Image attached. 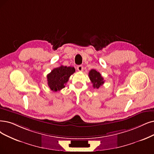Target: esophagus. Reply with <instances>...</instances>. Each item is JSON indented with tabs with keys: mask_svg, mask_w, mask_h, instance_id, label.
<instances>
[{
	"mask_svg": "<svg viewBox=\"0 0 154 154\" xmlns=\"http://www.w3.org/2000/svg\"><path fill=\"white\" fill-rule=\"evenodd\" d=\"M77 69H78V71H82L83 70V66H82V65L78 66H77Z\"/></svg>",
	"mask_w": 154,
	"mask_h": 154,
	"instance_id": "obj_1",
	"label": "esophagus"
}]
</instances>
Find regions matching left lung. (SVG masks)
Wrapping results in <instances>:
<instances>
[{
    "label": "left lung",
    "mask_w": 154,
    "mask_h": 154,
    "mask_svg": "<svg viewBox=\"0 0 154 154\" xmlns=\"http://www.w3.org/2000/svg\"><path fill=\"white\" fill-rule=\"evenodd\" d=\"M88 76L94 88H99L100 86L104 83L103 77L101 76L100 72H97L95 69L90 70L88 73Z\"/></svg>",
    "instance_id": "obj_1"
}]
</instances>
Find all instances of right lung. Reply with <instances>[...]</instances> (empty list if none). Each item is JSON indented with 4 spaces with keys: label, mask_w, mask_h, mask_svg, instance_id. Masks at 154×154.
Returning <instances> with one entry per match:
<instances>
[{
    "label": "right lung",
    "mask_w": 154,
    "mask_h": 154,
    "mask_svg": "<svg viewBox=\"0 0 154 154\" xmlns=\"http://www.w3.org/2000/svg\"><path fill=\"white\" fill-rule=\"evenodd\" d=\"M75 72V67L60 66L52 70L48 74V86L53 91H57L65 87L71 75Z\"/></svg>",
    "instance_id": "obj_1"
}]
</instances>
